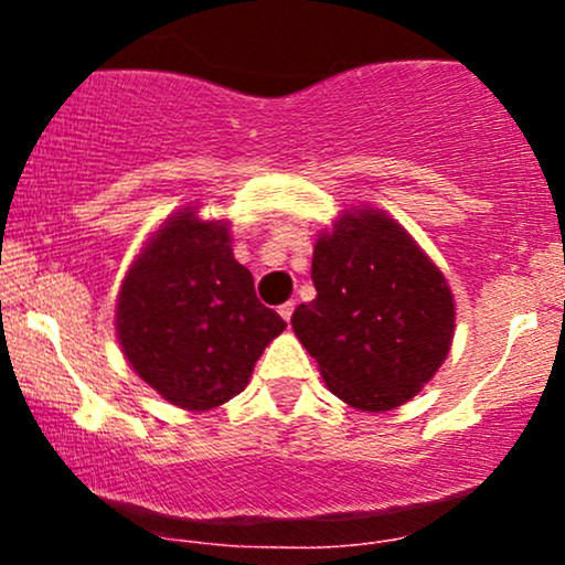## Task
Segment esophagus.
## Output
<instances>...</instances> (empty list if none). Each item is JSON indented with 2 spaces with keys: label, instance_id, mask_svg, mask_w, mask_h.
<instances>
[{
  "label": "esophagus",
  "instance_id": "34e87169",
  "mask_svg": "<svg viewBox=\"0 0 565 565\" xmlns=\"http://www.w3.org/2000/svg\"><path fill=\"white\" fill-rule=\"evenodd\" d=\"M291 313H295V302H284L281 308H278V316H281L284 321H289Z\"/></svg>",
  "mask_w": 565,
  "mask_h": 565
}]
</instances>
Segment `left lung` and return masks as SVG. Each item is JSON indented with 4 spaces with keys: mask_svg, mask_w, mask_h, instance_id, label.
I'll list each match as a JSON object with an SVG mask.
<instances>
[{
    "mask_svg": "<svg viewBox=\"0 0 565 565\" xmlns=\"http://www.w3.org/2000/svg\"><path fill=\"white\" fill-rule=\"evenodd\" d=\"M316 300L291 329L327 387L361 412H391L436 377L454 340L449 281L404 225L374 206L342 210L313 244Z\"/></svg>",
    "mask_w": 565,
    "mask_h": 565,
    "instance_id": "8db88e82",
    "label": "left lung"
}]
</instances>
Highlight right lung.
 I'll use <instances>...</instances> for the list:
<instances>
[{
	"mask_svg": "<svg viewBox=\"0 0 565 565\" xmlns=\"http://www.w3.org/2000/svg\"><path fill=\"white\" fill-rule=\"evenodd\" d=\"M231 242L228 220H204L188 204L142 242L116 297L127 364L185 412H212L242 393L265 345L287 329L257 300Z\"/></svg>",
	"mask_w": 565,
	"mask_h": 565,
	"instance_id": "obj_1",
	"label": "right lung"
}]
</instances>
